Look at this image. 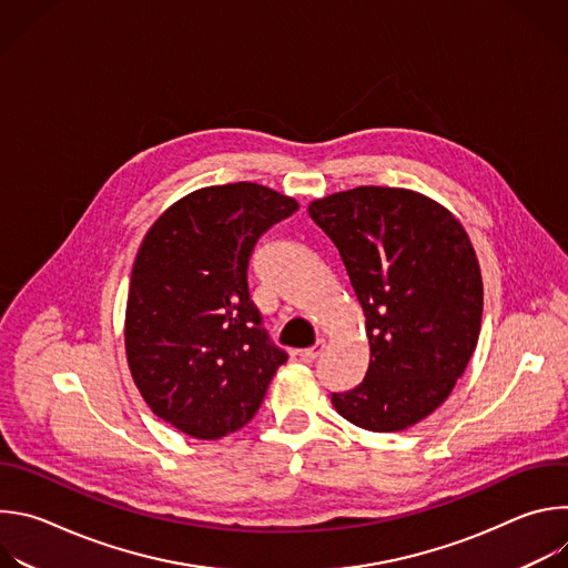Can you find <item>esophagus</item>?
Wrapping results in <instances>:
<instances>
[{
    "label": "esophagus",
    "mask_w": 568,
    "mask_h": 568,
    "mask_svg": "<svg viewBox=\"0 0 568 568\" xmlns=\"http://www.w3.org/2000/svg\"><path fill=\"white\" fill-rule=\"evenodd\" d=\"M323 348H326V344H323V342H316L312 348L301 351V359H303L305 364H312V362L323 353Z\"/></svg>",
    "instance_id": "1"
}]
</instances>
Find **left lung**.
I'll use <instances>...</instances> for the list:
<instances>
[{
    "mask_svg": "<svg viewBox=\"0 0 568 568\" xmlns=\"http://www.w3.org/2000/svg\"><path fill=\"white\" fill-rule=\"evenodd\" d=\"M366 316V377L333 393L368 432H402L434 414L463 375L480 331L483 281L463 224L438 202L386 186L314 200Z\"/></svg>",
    "mask_w": 568,
    "mask_h": 568,
    "instance_id": "obj_1",
    "label": "left lung"
}]
</instances>
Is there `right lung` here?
Returning a JSON list of instances; mask_svg holds the SVG:
<instances>
[{
	"instance_id": "1",
	"label": "right lung",
	"mask_w": 568,
	"mask_h": 568,
	"mask_svg": "<svg viewBox=\"0 0 568 568\" xmlns=\"http://www.w3.org/2000/svg\"><path fill=\"white\" fill-rule=\"evenodd\" d=\"M298 211L252 182L195 191L145 233L130 281L125 353L161 420L213 440L258 412L287 353L263 328L247 270L256 242Z\"/></svg>"
}]
</instances>
